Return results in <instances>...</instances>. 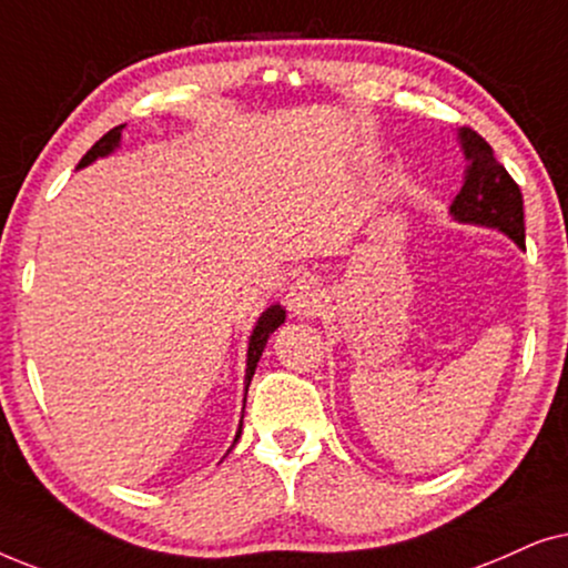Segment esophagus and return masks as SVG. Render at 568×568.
Segmentation results:
<instances>
[{"mask_svg":"<svg viewBox=\"0 0 568 568\" xmlns=\"http://www.w3.org/2000/svg\"><path fill=\"white\" fill-rule=\"evenodd\" d=\"M322 304L324 293L320 288V283H314V280L308 277L296 280L288 288V293H285V306H288V312L293 316H298V320H314V316L322 312Z\"/></svg>","mask_w":568,"mask_h":568,"instance_id":"esophagus-1","label":"esophagus"}]
</instances>
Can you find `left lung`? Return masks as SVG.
<instances>
[{
  "instance_id": "8db88e82",
  "label": "left lung",
  "mask_w": 568,
  "mask_h": 568,
  "mask_svg": "<svg viewBox=\"0 0 568 568\" xmlns=\"http://www.w3.org/2000/svg\"><path fill=\"white\" fill-rule=\"evenodd\" d=\"M457 142L467 165L463 189L452 200L449 215L457 223L501 231L521 248L525 246V210H521L519 186L496 161L494 150L478 132L463 126L457 130Z\"/></svg>"
}]
</instances>
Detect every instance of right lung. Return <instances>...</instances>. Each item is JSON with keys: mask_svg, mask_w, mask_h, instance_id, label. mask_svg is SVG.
I'll return each mask as SVG.
<instances>
[{"mask_svg": "<svg viewBox=\"0 0 568 568\" xmlns=\"http://www.w3.org/2000/svg\"><path fill=\"white\" fill-rule=\"evenodd\" d=\"M121 132H124V124L113 126L111 132H105L103 138L98 140L95 145L90 148L85 155H82V161H80L78 169H85V165L95 163L98 158H105V155L116 153V150L121 148ZM283 322H285V308L280 306V304H272L270 308H264L262 316H260V320H256V324H254L252 335H248V347H246V376H244V405H246L248 384H252V376H254V372H256V363H260V358H262L264 345H267L270 335H272V332H275ZM241 426H244V415H241V420H239V430H236V438H233V444L239 442ZM229 452H231V449H229Z\"/></svg>", "mask_w": 568, "mask_h": 568, "instance_id": "right-lung-1", "label": "right lung"}]
</instances>
